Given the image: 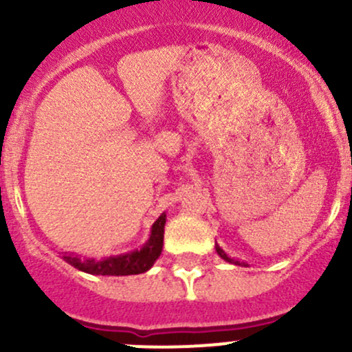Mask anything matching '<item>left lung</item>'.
Segmentation results:
<instances>
[{"label": "left lung", "mask_w": 352, "mask_h": 352, "mask_svg": "<svg viewBox=\"0 0 352 352\" xmlns=\"http://www.w3.org/2000/svg\"><path fill=\"white\" fill-rule=\"evenodd\" d=\"M216 252H218V254H219V257H221V258H225V261H228V262H233V264H236V265L243 264V262H239V261H235V258H230V257H228V255H226V254H225V252H223V248H221V247H219V245H218V243H216Z\"/></svg>", "instance_id": "left-lung-1"}]
</instances>
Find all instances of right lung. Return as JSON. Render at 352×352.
I'll return each instance as SVG.
<instances>
[{
	"label": "right lung",
	"mask_w": 352,
	"mask_h": 352,
	"mask_svg": "<svg viewBox=\"0 0 352 352\" xmlns=\"http://www.w3.org/2000/svg\"><path fill=\"white\" fill-rule=\"evenodd\" d=\"M165 214L160 216L151 230V236L148 243L141 250L131 252L126 255H117V257H109L104 261H95V258H87L81 261L78 257L65 255V261L73 267L80 271L88 272V274H100V276H129L146 272L153 265V262L162 254L163 248V228H165Z\"/></svg>",
	"instance_id": "add662e5"
}]
</instances>
